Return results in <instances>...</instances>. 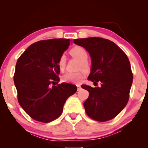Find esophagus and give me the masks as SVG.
Listing matches in <instances>:
<instances>
[{
  "label": "esophagus",
  "instance_id": "obj_1",
  "mask_svg": "<svg viewBox=\"0 0 148 148\" xmlns=\"http://www.w3.org/2000/svg\"><path fill=\"white\" fill-rule=\"evenodd\" d=\"M76 86H77V90H80L81 88H82V87H81V85L77 84L76 85Z\"/></svg>",
  "mask_w": 148,
  "mask_h": 148
}]
</instances>
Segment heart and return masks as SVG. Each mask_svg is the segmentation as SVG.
<instances>
[{"mask_svg": "<svg viewBox=\"0 0 148 148\" xmlns=\"http://www.w3.org/2000/svg\"><path fill=\"white\" fill-rule=\"evenodd\" d=\"M71 55L73 57L77 58L79 60L78 63V69H82L84 71H88L90 70V64L88 60V54L86 50L82 46H75L70 50ZM66 66V57L64 55H61L58 60V66L60 71H64ZM83 71L74 73H66L62 77V81L63 82L67 83H75L81 79H82L84 77V73Z\"/></svg>", "mask_w": 148, "mask_h": 148, "instance_id": "heart-1", "label": "heart"}]
</instances>
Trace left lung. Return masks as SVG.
Instances as JSON below:
<instances>
[{"mask_svg":"<svg viewBox=\"0 0 148 148\" xmlns=\"http://www.w3.org/2000/svg\"><path fill=\"white\" fill-rule=\"evenodd\" d=\"M89 52L92 69L88 79L100 87L82 85L89 97L84 103L86 114L100 122L111 120L126 106L133 82L131 64L126 54L110 40L102 38L74 40Z\"/></svg>","mask_w":148,"mask_h":148,"instance_id":"1","label":"left lung"}]
</instances>
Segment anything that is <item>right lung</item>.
Wrapping results in <instances>:
<instances>
[{
	"instance_id": "add662e5",
	"label": "right lung",
	"mask_w": 148,
	"mask_h": 148,
	"mask_svg": "<svg viewBox=\"0 0 148 148\" xmlns=\"http://www.w3.org/2000/svg\"><path fill=\"white\" fill-rule=\"evenodd\" d=\"M70 42L62 38L41 40L30 45L18 58L14 74L18 102L34 120L46 123L55 120L67 98L76 92L75 85L58 84V60Z\"/></svg>"
}]
</instances>
